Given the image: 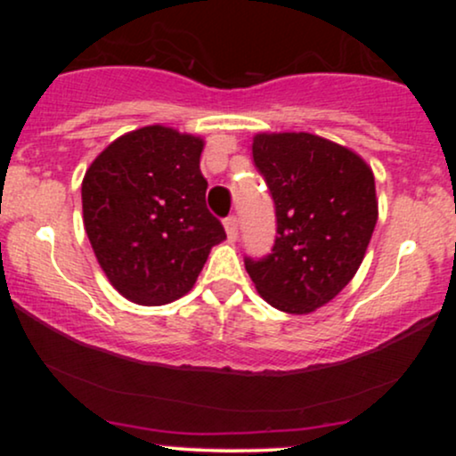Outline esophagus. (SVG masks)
Wrapping results in <instances>:
<instances>
[{
  "label": "esophagus",
  "mask_w": 456,
  "mask_h": 456,
  "mask_svg": "<svg viewBox=\"0 0 456 456\" xmlns=\"http://www.w3.org/2000/svg\"><path fill=\"white\" fill-rule=\"evenodd\" d=\"M223 224H224V232H227V238L229 240H238V229H240L238 216H227L223 221Z\"/></svg>",
  "instance_id": "1"
}]
</instances>
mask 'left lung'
I'll list each match as a JSON object with an SVG mask.
<instances>
[{
    "instance_id": "8db88e82",
    "label": "left lung",
    "mask_w": 456,
    "mask_h": 456,
    "mask_svg": "<svg viewBox=\"0 0 456 456\" xmlns=\"http://www.w3.org/2000/svg\"><path fill=\"white\" fill-rule=\"evenodd\" d=\"M253 160L274 201L276 238L244 257L261 297L305 315L354 279L378 223L375 177L352 150L308 133L257 134Z\"/></svg>"
}]
</instances>
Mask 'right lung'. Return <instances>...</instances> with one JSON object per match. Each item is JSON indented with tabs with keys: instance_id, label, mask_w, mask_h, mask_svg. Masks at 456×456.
Returning a JSON list of instances; mask_svg holds the SVG:
<instances>
[{
	"instance_id": "right-lung-1",
	"label": "right lung",
	"mask_w": 456,
	"mask_h": 456,
	"mask_svg": "<svg viewBox=\"0 0 456 456\" xmlns=\"http://www.w3.org/2000/svg\"><path fill=\"white\" fill-rule=\"evenodd\" d=\"M203 141L145 126L113 141L83 177V223L98 264L128 300L160 306L195 285L227 238L208 210Z\"/></svg>"
}]
</instances>
